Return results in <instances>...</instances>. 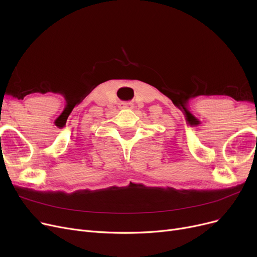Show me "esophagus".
Segmentation results:
<instances>
[{
    "instance_id": "esophagus-1",
    "label": "esophagus",
    "mask_w": 257,
    "mask_h": 257,
    "mask_svg": "<svg viewBox=\"0 0 257 257\" xmlns=\"http://www.w3.org/2000/svg\"><path fill=\"white\" fill-rule=\"evenodd\" d=\"M119 107H120L121 109H131V108L133 107V104L130 103V102H124V103H121V104L119 105Z\"/></svg>"
}]
</instances>
